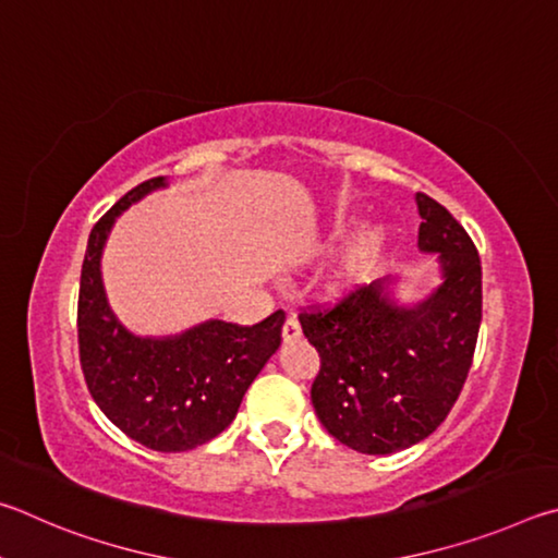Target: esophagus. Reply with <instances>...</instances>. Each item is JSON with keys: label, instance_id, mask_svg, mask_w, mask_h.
<instances>
[{"label": "esophagus", "instance_id": "obj_1", "mask_svg": "<svg viewBox=\"0 0 558 558\" xmlns=\"http://www.w3.org/2000/svg\"><path fill=\"white\" fill-rule=\"evenodd\" d=\"M281 336H284V343H294V340L301 338V326L294 316L287 318L284 328H281Z\"/></svg>", "mask_w": 558, "mask_h": 558}]
</instances>
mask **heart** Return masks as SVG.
Returning <instances> with one entry per match:
<instances>
[{
    "instance_id": "obj_1",
    "label": "heart",
    "mask_w": 558,
    "mask_h": 558,
    "mask_svg": "<svg viewBox=\"0 0 558 558\" xmlns=\"http://www.w3.org/2000/svg\"><path fill=\"white\" fill-rule=\"evenodd\" d=\"M357 227L360 225L355 218H340L330 225V230L314 247V257L324 259L333 257L336 252L343 250L345 243L349 244L326 281V294L330 299L357 294L360 289H365L377 277L387 259L389 242H392L387 225L367 222L360 231Z\"/></svg>"
}]
</instances>
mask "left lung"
Here are the masks:
<instances>
[{"mask_svg":"<svg viewBox=\"0 0 558 558\" xmlns=\"http://www.w3.org/2000/svg\"><path fill=\"white\" fill-rule=\"evenodd\" d=\"M418 252L436 254L438 284L422 299L385 277L324 314H301L318 350L311 387L320 424L340 444L389 456L436 432L461 395L483 318V271L473 240L441 203L416 193Z\"/></svg>","mask_w":558,"mask_h":558,"instance_id":"8db88e82","label":"left lung"}]
</instances>
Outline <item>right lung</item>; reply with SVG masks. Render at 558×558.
<instances>
[{"mask_svg": "<svg viewBox=\"0 0 558 558\" xmlns=\"http://www.w3.org/2000/svg\"><path fill=\"white\" fill-rule=\"evenodd\" d=\"M163 179L144 181L107 210L87 240L77 343L87 389L110 422L151 451L181 453L232 424L254 377L281 345L284 311L242 328L208 318L173 336H140L114 314L102 281V252L120 215Z\"/></svg>", "mask_w": 558, "mask_h": 558, "instance_id": "right-lung-1", "label": "right lung"}]
</instances>
